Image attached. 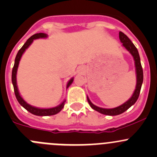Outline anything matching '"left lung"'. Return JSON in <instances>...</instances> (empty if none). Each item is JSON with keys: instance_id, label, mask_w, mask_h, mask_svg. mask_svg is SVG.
Here are the masks:
<instances>
[{"instance_id": "left-lung-1", "label": "left lung", "mask_w": 157, "mask_h": 157, "mask_svg": "<svg viewBox=\"0 0 157 157\" xmlns=\"http://www.w3.org/2000/svg\"><path fill=\"white\" fill-rule=\"evenodd\" d=\"M119 39L120 41L122 42L123 46L127 49L128 52L131 54L133 58H134V63H135L136 74H137V84H136V89L135 90H134V93H133L132 96L128 99L127 102H125L124 104H122V105H119V106L114 109L99 108V107L93 105V104L90 102V99H89L87 96V101L89 104H90V105L91 106V108L94 109V110L97 111V112H99V113L106 115H120V114L123 113V112H124L125 111H127L131 105H134L136 102V101L137 100V99H138L139 95H140V89H141L142 83H143L144 80L143 68H142L141 64H140V55H139L138 51H137V48H136L135 45L133 44V42L130 40L129 38H128L124 33H123L122 32H119Z\"/></svg>"}]
</instances>
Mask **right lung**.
Wrapping results in <instances>:
<instances>
[{"mask_svg":"<svg viewBox=\"0 0 157 157\" xmlns=\"http://www.w3.org/2000/svg\"><path fill=\"white\" fill-rule=\"evenodd\" d=\"M46 37H47L46 34L40 33H36V34L32 36L29 39H28V40L25 42V44L23 45V47L19 50L18 53H17V56H16L15 63H14L13 67V70H12V83H13V85L14 93H15V96H16V98H17V101H18L19 103H20L23 108L26 109L28 112H29L30 113L33 114V115H38V116H48V115H55V114L58 113L61 109L64 108V102H65V100H64L61 105H58V106L56 107H54V108H51V109L36 108V107H33L32 106V105H29L27 102H26L24 100H23V98L20 96V93H19V91H18V88H17V68H18V65H19V63H20V58H21L23 52L26 51V49L30 45H31L32 42H33L34 39H39V38H46ZM73 80H74V78L71 79V80H69V82L67 84V88L73 83Z\"/></svg>","mask_w":157,"mask_h":157,"instance_id":"1","label":"right lung"}]
</instances>
